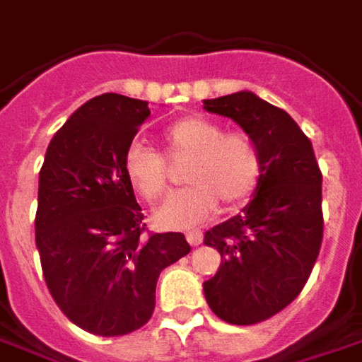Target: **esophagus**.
<instances>
[{
    "instance_id": "1",
    "label": "esophagus",
    "mask_w": 362,
    "mask_h": 362,
    "mask_svg": "<svg viewBox=\"0 0 362 362\" xmlns=\"http://www.w3.org/2000/svg\"><path fill=\"white\" fill-rule=\"evenodd\" d=\"M186 240L190 245H200L202 240H204V233L200 230H190V232H186Z\"/></svg>"
}]
</instances>
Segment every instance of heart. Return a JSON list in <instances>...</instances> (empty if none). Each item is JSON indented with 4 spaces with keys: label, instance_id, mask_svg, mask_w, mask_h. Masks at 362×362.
<instances>
[{
    "label": "heart",
    "instance_id": "b5f03b06",
    "mask_svg": "<svg viewBox=\"0 0 362 362\" xmlns=\"http://www.w3.org/2000/svg\"><path fill=\"white\" fill-rule=\"evenodd\" d=\"M174 156H190L184 180L190 186L174 192L154 214L160 228H186L210 218L218 200L240 206L252 196L262 178V152L242 130L226 132L222 124L202 117L176 120L164 132ZM124 172L132 188L148 202L164 196L168 166L160 152L144 142L130 144Z\"/></svg>",
    "mask_w": 362,
    "mask_h": 362
}]
</instances>
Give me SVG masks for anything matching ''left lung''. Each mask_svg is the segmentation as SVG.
Returning a JSON list of instances; mask_svg holds the SVG:
<instances>
[{
  "label": "left lung",
  "instance_id": "obj_1",
  "mask_svg": "<svg viewBox=\"0 0 362 362\" xmlns=\"http://www.w3.org/2000/svg\"><path fill=\"white\" fill-rule=\"evenodd\" d=\"M204 109L235 120L262 152L253 200L204 235L222 255L218 274L204 281L210 309L226 323L255 325L291 303L313 272L323 176L311 140L284 109L250 90L204 100Z\"/></svg>",
  "mask_w": 362,
  "mask_h": 362
}]
</instances>
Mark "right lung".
Returning a JSON list of instances; mask_svg holds the SVG:
<instances>
[{
    "mask_svg": "<svg viewBox=\"0 0 362 362\" xmlns=\"http://www.w3.org/2000/svg\"><path fill=\"white\" fill-rule=\"evenodd\" d=\"M150 117L146 100L105 93L55 132L39 172L35 243L47 289L75 325L119 337L146 325L156 281L190 243L148 233L124 154Z\"/></svg>",
    "mask_w": 362,
    "mask_h": 362,
    "instance_id": "obj_1",
    "label": "right lung"
}]
</instances>
